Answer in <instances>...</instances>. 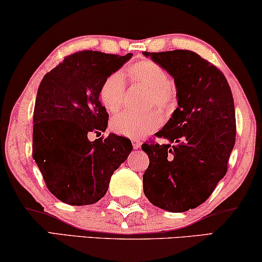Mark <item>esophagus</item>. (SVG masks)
<instances>
[{
    "label": "esophagus",
    "instance_id": "1",
    "mask_svg": "<svg viewBox=\"0 0 262 262\" xmlns=\"http://www.w3.org/2000/svg\"><path fill=\"white\" fill-rule=\"evenodd\" d=\"M132 146H134V149H139L141 148V145H142V143H141V141H138V139H132Z\"/></svg>",
    "mask_w": 262,
    "mask_h": 262
}]
</instances>
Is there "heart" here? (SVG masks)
Masks as SVG:
<instances>
[{
    "instance_id": "obj_1",
    "label": "heart",
    "mask_w": 262,
    "mask_h": 262,
    "mask_svg": "<svg viewBox=\"0 0 262 262\" xmlns=\"http://www.w3.org/2000/svg\"><path fill=\"white\" fill-rule=\"evenodd\" d=\"M126 76L134 84L148 88L145 106H157L169 111L178 101V88L169 78L167 70L154 60H139L126 68ZM126 84L120 73H112L103 80L99 98L107 112L116 113L124 105ZM162 125L159 111L145 113L124 112L111 120V128L117 135L128 138H143L152 134Z\"/></svg>"
}]
</instances>
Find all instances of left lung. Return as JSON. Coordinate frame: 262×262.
Returning a JSON list of instances; mask_svg holds the SVG:
<instances>
[{"instance_id":"8db88e82","label":"left lung","mask_w":262,"mask_h":262,"mask_svg":"<svg viewBox=\"0 0 262 262\" xmlns=\"http://www.w3.org/2000/svg\"><path fill=\"white\" fill-rule=\"evenodd\" d=\"M144 55L174 77L179 107L156 134L175 144L151 141L142 145L150 161L143 189L155 206L185 212L205 202L227 174L236 137L234 99L223 73L198 53Z\"/></svg>"}]
</instances>
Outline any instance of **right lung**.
I'll return each mask as SVG.
<instances>
[{"mask_svg": "<svg viewBox=\"0 0 262 262\" xmlns=\"http://www.w3.org/2000/svg\"><path fill=\"white\" fill-rule=\"evenodd\" d=\"M126 56L74 52L40 82L33 113V150L49 191L69 205H91L108 189L114 170L132 150L130 139L106 130L108 113L99 100L105 78L127 62Z\"/></svg>", "mask_w": 262, "mask_h": 262, "instance_id": "add662e5", "label": "right lung"}]
</instances>
